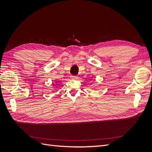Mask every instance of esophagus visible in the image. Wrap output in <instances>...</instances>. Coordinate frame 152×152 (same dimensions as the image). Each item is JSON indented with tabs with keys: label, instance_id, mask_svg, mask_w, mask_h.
Wrapping results in <instances>:
<instances>
[{
	"label": "esophagus",
	"instance_id": "1",
	"mask_svg": "<svg viewBox=\"0 0 152 152\" xmlns=\"http://www.w3.org/2000/svg\"><path fill=\"white\" fill-rule=\"evenodd\" d=\"M71 78L72 79H74V80H76L78 79V76H76V75H72L71 77Z\"/></svg>",
	"mask_w": 152,
	"mask_h": 152
}]
</instances>
